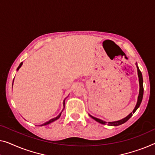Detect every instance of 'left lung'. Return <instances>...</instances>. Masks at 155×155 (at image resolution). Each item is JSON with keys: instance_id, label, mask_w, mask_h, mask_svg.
<instances>
[{"instance_id": "obj_1", "label": "left lung", "mask_w": 155, "mask_h": 155, "mask_svg": "<svg viewBox=\"0 0 155 155\" xmlns=\"http://www.w3.org/2000/svg\"><path fill=\"white\" fill-rule=\"evenodd\" d=\"M137 71H138V80H139V86H140V89H139V94H138V100H137V105H136V107L134 108V109L133 110V111L131 113V114H129L127 116L124 117V118L120 120H117V121H114V122H105L104 120H101L99 119V118H97V117H94L93 116H92L91 115H89L91 116L92 119H94V120H96L97 122H100V123L102 124H108V125H110V126H118V125H120V124L124 123V122H126L130 118V117L132 116L133 114H134L136 110L138 109V108L140 107V103H141L142 100H143V77H142V73L141 71H140L139 68H138V67L137 66Z\"/></svg>"}]
</instances>
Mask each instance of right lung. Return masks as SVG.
<instances>
[{"label":"right lung","instance_id":"right-lung-1","mask_svg":"<svg viewBox=\"0 0 155 155\" xmlns=\"http://www.w3.org/2000/svg\"><path fill=\"white\" fill-rule=\"evenodd\" d=\"M22 64H23V63H20V64H19V66L18 67V68L17 69V70H19V68H21V65H22ZM12 85H13V84H12ZM64 104H65V102H64V101H63V106H64ZM63 108V109H64ZM63 110H62V111H63ZM61 114H62V112L61 113V114H60L58 115L57 117H54V118H52V119H51L50 120H48V122H45V123H44V124H41L40 126H45V125H47V124H50V123H51V122H54L55 120H57L60 117H61Z\"/></svg>","mask_w":155,"mask_h":155}]
</instances>
